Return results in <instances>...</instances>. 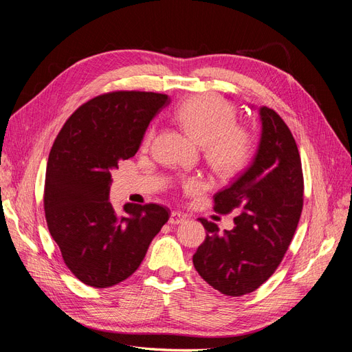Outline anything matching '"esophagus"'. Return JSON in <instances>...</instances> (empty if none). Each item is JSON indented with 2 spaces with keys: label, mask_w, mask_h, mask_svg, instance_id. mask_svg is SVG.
<instances>
[{
  "label": "esophagus",
  "mask_w": 352,
  "mask_h": 352,
  "mask_svg": "<svg viewBox=\"0 0 352 352\" xmlns=\"http://www.w3.org/2000/svg\"><path fill=\"white\" fill-rule=\"evenodd\" d=\"M185 220H186V216L184 214V212H180V211L170 212V219H168L170 225H179V223H184Z\"/></svg>",
  "instance_id": "esophagus-1"
}]
</instances>
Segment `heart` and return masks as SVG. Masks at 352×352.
<instances>
[{"mask_svg": "<svg viewBox=\"0 0 352 352\" xmlns=\"http://www.w3.org/2000/svg\"><path fill=\"white\" fill-rule=\"evenodd\" d=\"M175 117L182 129L202 146L207 163L217 175H235L250 162L252 138L243 127L235 126L236 113L225 100L216 95L190 98L176 110ZM153 133H146L144 145H150ZM185 186L195 190L199 182L188 179Z\"/></svg>", "mask_w": 352, "mask_h": 352, "instance_id": "1", "label": "heart"}]
</instances>
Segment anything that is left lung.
I'll use <instances>...</instances> for the list:
<instances>
[{
  "label": "left lung",
  "instance_id": "8db88e82",
  "mask_svg": "<svg viewBox=\"0 0 352 352\" xmlns=\"http://www.w3.org/2000/svg\"><path fill=\"white\" fill-rule=\"evenodd\" d=\"M251 109H254V105ZM261 136L250 167L214 195L219 214L238 210L232 230L199 219L207 235L194 265L210 286L229 296L254 292L278 269L302 211L304 179L294 136L282 117L260 107Z\"/></svg>",
  "mask_w": 352,
  "mask_h": 352
}]
</instances>
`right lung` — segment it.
Here are the masks:
<instances>
[{"mask_svg":"<svg viewBox=\"0 0 352 352\" xmlns=\"http://www.w3.org/2000/svg\"><path fill=\"white\" fill-rule=\"evenodd\" d=\"M170 104L164 94L117 91L85 102L51 148L44 208L63 260L88 286L109 287L140 267L168 208L127 202L123 214L110 197L111 172L140 150L148 124Z\"/></svg>","mask_w":352,"mask_h":352,"instance_id":"obj_1","label":"right lung"}]
</instances>
